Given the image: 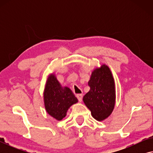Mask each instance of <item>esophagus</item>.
<instances>
[{
  "mask_svg": "<svg viewBox=\"0 0 153 153\" xmlns=\"http://www.w3.org/2000/svg\"><path fill=\"white\" fill-rule=\"evenodd\" d=\"M76 97L77 99H78L79 102H81L82 101V98H83V95L82 94H78V95H76Z\"/></svg>",
  "mask_w": 153,
  "mask_h": 153,
  "instance_id": "1",
  "label": "esophagus"
}]
</instances>
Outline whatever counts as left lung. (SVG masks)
Returning <instances> with one entry per match:
<instances>
[{
  "mask_svg": "<svg viewBox=\"0 0 153 153\" xmlns=\"http://www.w3.org/2000/svg\"><path fill=\"white\" fill-rule=\"evenodd\" d=\"M90 91L83 100L95 120L102 121L108 118L114 110L116 101L115 83L111 72L103 65L92 72L88 81Z\"/></svg>",
  "mask_w": 153,
  "mask_h": 153,
  "instance_id": "8db88e82",
  "label": "left lung"
}]
</instances>
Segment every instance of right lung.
<instances>
[{
  "label": "right lung",
  "instance_id": "add662e5",
  "mask_svg": "<svg viewBox=\"0 0 153 153\" xmlns=\"http://www.w3.org/2000/svg\"><path fill=\"white\" fill-rule=\"evenodd\" d=\"M44 100L48 114L58 120L65 118L70 106L78 102L72 91L68 87L62 88L53 74L47 79Z\"/></svg>",
  "mask_w": 153,
  "mask_h": 153
}]
</instances>
